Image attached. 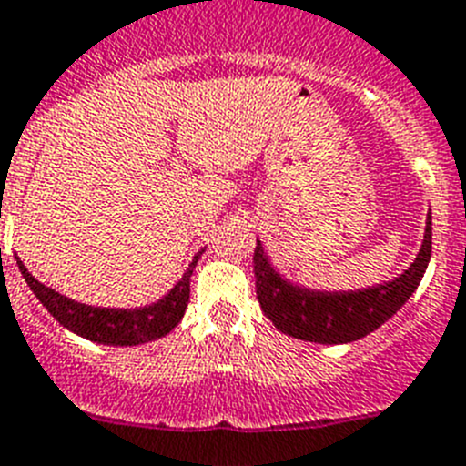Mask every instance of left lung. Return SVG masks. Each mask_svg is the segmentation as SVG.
Returning <instances> with one entry per match:
<instances>
[{
  "mask_svg": "<svg viewBox=\"0 0 466 466\" xmlns=\"http://www.w3.org/2000/svg\"><path fill=\"white\" fill-rule=\"evenodd\" d=\"M432 254V221L407 272L388 284L353 293H314L281 279L270 268L261 242L256 240V298L277 330L319 344H347L377 330L409 300L420 284Z\"/></svg>",
  "mask_w": 466,
  "mask_h": 466,
  "instance_id": "obj_1",
  "label": "left lung"
}]
</instances>
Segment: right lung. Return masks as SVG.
Returning <instances> with one entry per match:
<instances>
[{
    "label": "right lung",
    "mask_w": 466,
    "mask_h": 466,
    "mask_svg": "<svg viewBox=\"0 0 466 466\" xmlns=\"http://www.w3.org/2000/svg\"><path fill=\"white\" fill-rule=\"evenodd\" d=\"M196 261H198V254L194 256L189 270L182 275V279L175 284V289L164 300L149 307H140V309H104V307L80 305V302L68 300L66 296H59L53 289L34 279L27 268L23 266V261H18V268L29 289L34 291V296L41 300V305L64 328L85 337V339L99 341V344L136 347V344H143V341H152L168 335L180 323V319L185 317L187 302H189V279Z\"/></svg>",
    "instance_id": "obj_1"
}]
</instances>
